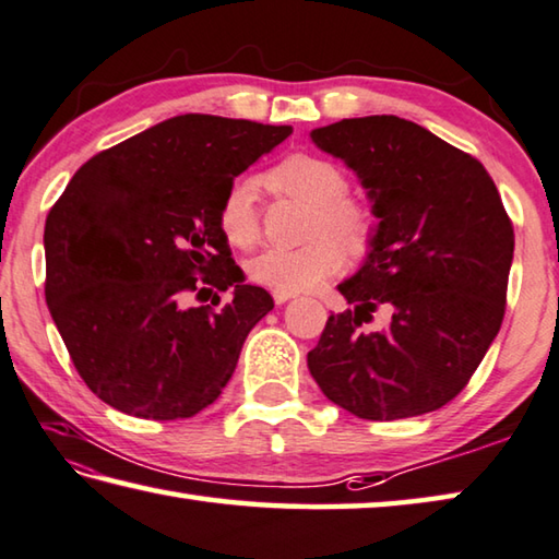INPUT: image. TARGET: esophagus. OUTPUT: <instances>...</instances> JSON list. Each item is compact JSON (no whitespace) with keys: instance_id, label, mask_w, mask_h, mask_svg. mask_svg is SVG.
I'll list each match as a JSON object with an SVG mask.
<instances>
[{"instance_id":"obj_1","label":"esophagus","mask_w":559,"mask_h":559,"mask_svg":"<svg viewBox=\"0 0 559 559\" xmlns=\"http://www.w3.org/2000/svg\"><path fill=\"white\" fill-rule=\"evenodd\" d=\"M290 298H296V293H290V290H273V300H276V306H283V302H288Z\"/></svg>"}]
</instances>
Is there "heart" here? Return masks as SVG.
<instances>
[{
	"label": "heart",
	"mask_w": 559,
	"mask_h": 559,
	"mask_svg": "<svg viewBox=\"0 0 559 559\" xmlns=\"http://www.w3.org/2000/svg\"><path fill=\"white\" fill-rule=\"evenodd\" d=\"M261 186L271 195L298 200L310 207L308 245L269 249L249 263V276L273 290H312L342 269L344 251L364 253L377 235L379 217L369 202L349 195V178L330 158L306 154L283 156L263 170ZM217 222L237 249L261 241V200L253 180H235L219 200Z\"/></svg>",
	"instance_id": "obj_1"
}]
</instances>
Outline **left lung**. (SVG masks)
Returning a JSON list of instances; mask_svg holds the SVG:
<instances>
[{
  "mask_svg": "<svg viewBox=\"0 0 559 559\" xmlns=\"http://www.w3.org/2000/svg\"><path fill=\"white\" fill-rule=\"evenodd\" d=\"M369 190L379 217L364 266L340 293L308 369L322 393L364 420L442 408L469 383L501 330L513 225L474 156L415 121L373 115L312 131ZM383 309L392 322L362 330Z\"/></svg>",
  "mask_w": 559,
  "mask_h": 559,
  "instance_id": "1",
  "label": "left lung"
}]
</instances>
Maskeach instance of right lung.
Segmentation results:
<instances>
[{
    "instance_id": "right-lung-1",
    "label": "right lung",
    "mask_w": 559,
    "mask_h": 559,
    "mask_svg": "<svg viewBox=\"0 0 559 559\" xmlns=\"http://www.w3.org/2000/svg\"><path fill=\"white\" fill-rule=\"evenodd\" d=\"M290 131L212 115L166 119L99 151L50 207V318L80 379L111 408L192 418L231 379L273 298L245 283L231 259L219 200ZM229 287L236 296L219 311L217 296L191 306Z\"/></svg>"
}]
</instances>
